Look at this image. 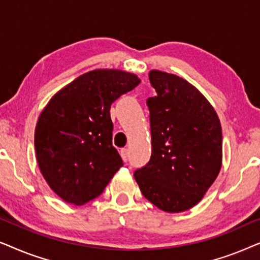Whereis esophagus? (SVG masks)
Instances as JSON below:
<instances>
[{"label":"esophagus","mask_w":260,"mask_h":260,"mask_svg":"<svg viewBox=\"0 0 260 260\" xmlns=\"http://www.w3.org/2000/svg\"><path fill=\"white\" fill-rule=\"evenodd\" d=\"M119 154H120V157H122L123 161L126 162L127 161V149H125V148L122 149Z\"/></svg>","instance_id":"esophagus-1"}]
</instances>
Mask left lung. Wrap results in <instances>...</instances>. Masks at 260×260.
<instances>
[{
	"label": "left lung",
	"instance_id": "1",
	"mask_svg": "<svg viewBox=\"0 0 260 260\" xmlns=\"http://www.w3.org/2000/svg\"><path fill=\"white\" fill-rule=\"evenodd\" d=\"M157 95L148 99L151 157L134 176L142 194L168 213L201 201L222 165V130L218 113L194 85L176 74L151 70Z\"/></svg>",
	"mask_w": 260,
	"mask_h": 260
}]
</instances>
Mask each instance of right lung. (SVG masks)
<instances>
[{"instance_id":"add662e5","label":"right lung","mask_w":260,"mask_h":260,"mask_svg":"<svg viewBox=\"0 0 260 260\" xmlns=\"http://www.w3.org/2000/svg\"><path fill=\"white\" fill-rule=\"evenodd\" d=\"M136 74L98 69L76 78L49 99L35 126L40 172L69 204L98 198L123 161L112 147L111 104L140 84Z\"/></svg>"}]
</instances>
